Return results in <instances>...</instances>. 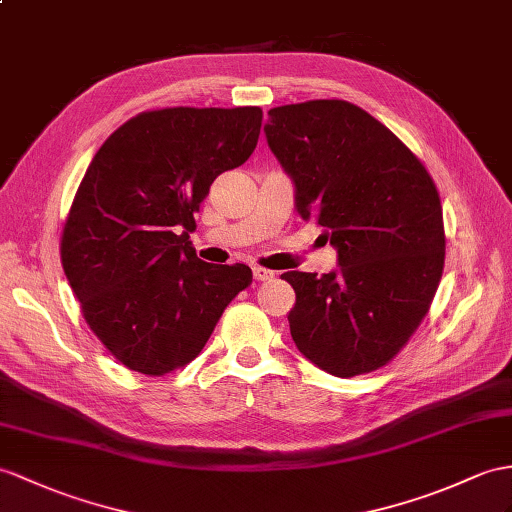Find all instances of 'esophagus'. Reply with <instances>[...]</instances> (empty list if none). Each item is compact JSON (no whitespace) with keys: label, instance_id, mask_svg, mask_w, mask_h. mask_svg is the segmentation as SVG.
Instances as JSON below:
<instances>
[{"label":"esophagus","instance_id":"esophagus-1","mask_svg":"<svg viewBox=\"0 0 512 512\" xmlns=\"http://www.w3.org/2000/svg\"><path fill=\"white\" fill-rule=\"evenodd\" d=\"M252 273H254V280L258 282H265V280H271L276 273H273L271 269H265V267H252Z\"/></svg>","mask_w":512,"mask_h":512}]
</instances>
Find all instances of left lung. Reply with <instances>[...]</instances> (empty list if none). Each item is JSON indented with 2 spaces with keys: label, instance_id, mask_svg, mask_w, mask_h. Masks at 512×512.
Listing matches in <instances>:
<instances>
[{
  "label": "left lung",
  "instance_id": "1",
  "mask_svg": "<svg viewBox=\"0 0 512 512\" xmlns=\"http://www.w3.org/2000/svg\"><path fill=\"white\" fill-rule=\"evenodd\" d=\"M265 134L295 184L297 213L339 254L321 278L282 273L295 291L297 350L336 378L376 371L408 343L439 286V191L389 128L343 99L271 108Z\"/></svg>",
  "mask_w": 512,
  "mask_h": 512
}]
</instances>
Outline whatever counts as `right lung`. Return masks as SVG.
Segmentation results:
<instances>
[{
    "instance_id": "right-lung-1",
    "label": "right lung",
    "mask_w": 512,
    "mask_h": 512,
    "mask_svg": "<svg viewBox=\"0 0 512 512\" xmlns=\"http://www.w3.org/2000/svg\"><path fill=\"white\" fill-rule=\"evenodd\" d=\"M260 126L258 106L149 110L93 156L60 260L89 328L128 369L165 376L191 363L252 284L247 265L199 260L189 232L219 173L252 156Z\"/></svg>"
}]
</instances>
